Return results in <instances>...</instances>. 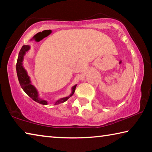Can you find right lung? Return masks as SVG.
<instances>
[{
	"instance_id": "add662e5",
	"label": "right lung",
	"mask_w": 152,
	"mask_h": 152,
	"mask_svg": "<svg viewBox=\"0 0 152 152\" xmlns=\"http://www.w3.org/2000/svg\"><path fill=\"white\" fill-rule=\"evenodd\" d=\"M31 49V46L29 45H23V47L20 49V50L19 53V56H18L17 61V66H16V70H17V77L19 79V82L20 86H21L22 89L23 90L24 92L26 93L28 96L31 98L33 101L38 102V103L42 104L43 105L48 104V101L45 99H42L39 96V92H38L37 89L35 88L34 85H33L31 81V78L28 75L27 70H25L23 67V60L24 57L26 55V53L29 51ZM77 86V84L72 87V92L70 95L68 96L61 98V99L57 100L54 102L55 105L59 104L62 102H66L69 98H70L74 93L75 91L76 87Z\"/></svg>"
}]
</instances>
